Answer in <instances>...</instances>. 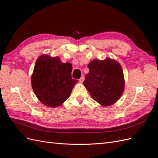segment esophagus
Returning <instances> with one entry per match:
<instances>
[{
	"instance_id": "obj_1",
	"label": "esophagus",
	"mask_w": 158,
	"mask_h": 158,
	"mask_svg": "<svg viewBox=\"0 0 158 158\" xmlns=\"http://www.w3.org/2000/svg\"><path fill=\"white\" fill-rule=\"evenodd\" d=\"M84 76H82V77H81L80 78V80H79V82H80V83H82L83 82H84Z\"/></svg>"
}]
</instances>
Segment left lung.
<instances>
[{
  "label": "left lung",
  "instance_id": "obj_1",
  "mask_svg": "<svg viewBox=\"0 0 158 158\" xmlns=\"http://www.w3.org/2000/svg\"><path fill=\"white\" fill-rule=\"evenodd\" d=\"M89 70L83 84L92 98L102 106L115 103L124 91L125 81L121 66L111 59L94 60L88 64Z\"/></svg>",
  "mask_w": 158,
  "mask_h": 158
}]
</instances>
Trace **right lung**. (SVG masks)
<instances>
[{"instance_id": "obj_1", "label": "right lung", "mask_w": 158, "mask_h": 158, "mask_svg": "<svg viewBox=\"0 0 158 158\" xmlns=\"http://www.w3.org/2000/svg\"><path fill=\"white\" fill-rule=\"evenodd\" d=\"M72 70L70 63H62L59 57L43 55L37 59L31 76V85L42 103L56 107L69 98L74 85L78 82L72 78Z\"/></svg>"}]
</instances>
